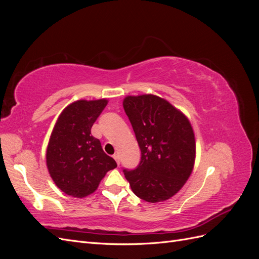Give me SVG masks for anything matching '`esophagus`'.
<instances>
[{
	"mask_svg": "<svg viewBox=\"0 0 259 259\" xmlns=\"http://www.w3.org/2000/svg\"><path fill=\"white\" fill-rule=\"evenodd\" d=\"M113 159L115 160V162L117 163V165H119V164H120V158H119V155H117V154H114L113 155Z\"/></svg>",
	"mask_w": 259,
	"mask_h": 259,
	"instance_id": "obj_1",
	"label": "esophagus"
}]
</instances>
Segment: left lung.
<instances>
[{"label": "left lung", "instance_id": "obj_1", "mask_svg": "<svg viewBox=\"0 0 259 259\" xmlns=\"http://www.w3.org/2000/svg\"><path fill=\"white\" fill-rule=\"evenodd\" d=\"M123 107L142 159L125 178L138 198L156 203L176 194L189 178L195 159L193 130L187 116L155 95L127 96Z\"/></svg>", "mask_w": 259, "mask_h": 259}]
</instances>
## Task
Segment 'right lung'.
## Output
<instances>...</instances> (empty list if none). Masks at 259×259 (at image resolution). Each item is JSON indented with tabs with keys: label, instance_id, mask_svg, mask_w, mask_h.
<instances>
[{
	"label": "right lung",
	"instance_id": "right-lung-1",
	"mask_svg": "<svg viewBox=\"0 0 259 259\" xmlns=\"http://www.w3.org/2000/svg\"><path fill=\"white\" fill-rule=\"evenodd\" d=\"M108 104L107 99L77 100L62 111L46 150V164L54 183L74 198L97 189L107 171L116 167L91 128Z\"/></svg>",
	"mask_w": 259,
	"mask_h": 259
}]
</instances>
